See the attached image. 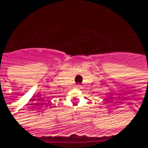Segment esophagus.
<instances>
[{"label": "esophagus", "mask_w": 148, "mask_h": 148, "mask_svg": "<svg viewBox=\"0 0 148 148\" xmlns=\"http://www.w3.org/2000/svg\"><path fill=\"white\" fill-rule=\"evenodd\" d=\"M76 87H77L78 88H81V85H80V84H77V85H76Z\"/></svg>", "instance_id": "obj_1"}]
</instances>
